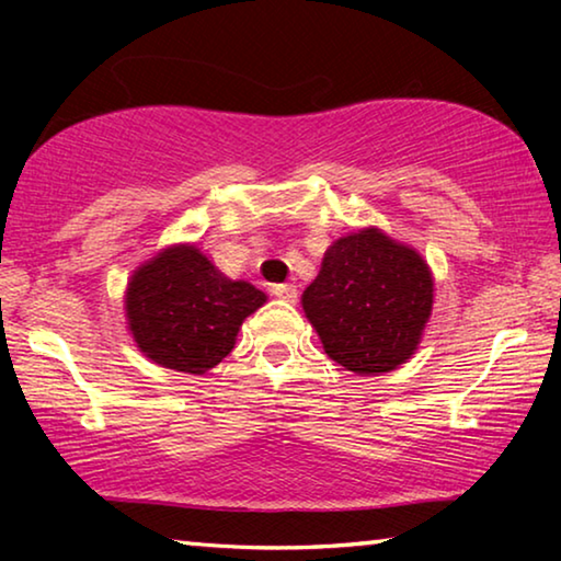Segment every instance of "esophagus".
<instances>
[{
  "instance_id": "esophagus-1",
  "label": "esophagus",
  "mask_w": 561,
  "mask_h": 561,
  "mask_svg": "<svg viewBox=\"0 0 561 561\" xmlns=\"http://www.w3.org/2000/svg\"><path fill=\"white\" fill-rule=\"evenodd\" d=\"M272 294L274 297H279V299H284V301H297V297H299V289H297V284H274L272 287Z\"/></svg>"
}]
</instances>
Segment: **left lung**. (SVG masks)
<instances>
[{
    "label": "left lung",
    "instance_id": "obj_1",
    "mask_svg": "<svg viewBox=\"0 0 561 561\" xmlns=\"http://www.w3.org/2000/svg\"><path fill=\"white\" fill-rule=\"evenodd\" d=\"M433 291L423 254L371 225L329 244L301 307L331 360L356 376H381L415 354Z\"/></svg>",
    "mask_w": 561,
    "mask_h": 561
}]
</instances>
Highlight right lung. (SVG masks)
I'll list each match as a JSON object with an SVG mask.
<instances>
[{"label":"right lung","mask_w":561,"mask_h":561,"mask_svg":"<svg viewBox=\"0 0 561 561\" xmlns=\"http://www.w3.org/2000/svg\"><path fill=\"white\" fill-rule=\"evenodd\" d=\"M267 294L230 279L197 244H168L130 274L123 309L140 354L163 368L203 376L230 354L242 321Z\"/></svg>","instance_id":"obj_1"}]
</instances>
